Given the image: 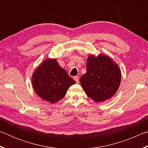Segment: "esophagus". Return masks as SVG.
Listing matches in <instances>:
<instances>
[{"mask_svg":"<svg viewBox=\"0 0 148 148\" xmlns=\"http://www.w3.org/2000/svg\"><path fill=\"white\" fill-rule=\"evenodd\" d=\"M74 79L75 80V81H76V82L77 84H78L79 83V77L78 76H74Z\"/></svg>","mask_w":148,"mask_h":148,"instance_id":"esophagus-1","label":"esophagus"}]
</instances>
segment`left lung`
<instances>
[{
    "mask_svg": "<svg viewBox=\"0 0 148 148\" xmlns=\"http://www.w3.org/2000/svg\"><path fill=\"white\" fill-rule=\"evenodd\" d=\"M87 72L79 82L87 96L97 102L105 101L113 96L121 82V71L116 62L105 55L89 56Z\"/></svg>",
    "mask_w": 148,
    "mask_h": 148,
    "instance_id": "obj_1",
    "label": "left lung"
}]
</instances>
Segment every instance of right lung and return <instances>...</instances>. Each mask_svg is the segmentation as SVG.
<instances>
[{
    "label": "right lung",
    "mask_w": 148,
    "mask_h": 148,
    "mask_svg": "<svg viewBox=\"0 0 148 148\" xmlns=\"http://www.w3.org/2000/svg\"><path fill=\"white\" fill-rule=\"evenodd\" d=\"M34 91L43 100L56 103L64 97L69 87L76 82L57 63L56 59H46L32 74Z\"/></svg>",
    "instance_id": "add662e5"
}]
</instances>
